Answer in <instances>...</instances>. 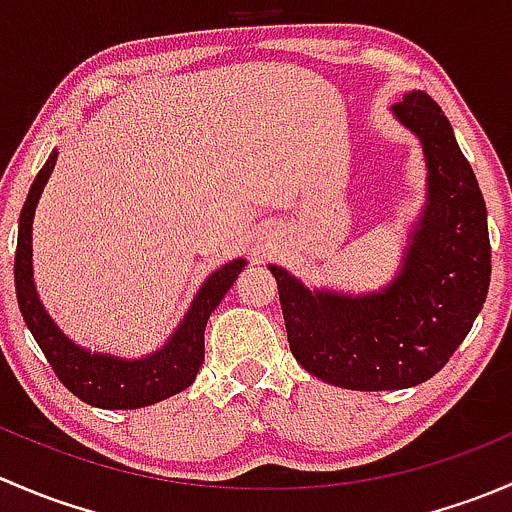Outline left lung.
I'll return each mask as SVG.
<instances>
[{"instance_id":"8db88e82","label":"left lung","mask_w":512,"mask_h":512,"mask_svg":"<svg viewBox=\"0 0 512 512\" xmlns=\"http://www.w3.org/2000/svg\"><path fill=\"white\" fill-rule=\"evenodd\" d=\"M421 141L426 208L379 292L309 289L270 265L294 359L327 384L391 391L423 384L446 366L483 309L490 285L488 213L476 173L441 106L411 91L391 106Z\"/></svg>"}]
</instances>
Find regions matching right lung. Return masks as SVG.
Masks as SVG:
<instances>
[{
    "instance_id": "right-lung-1",
    "label": "right lung",
    "mask_w": 512,
    "mask_h": 512,
    "mask_svg": "<svg viewBox=\"0 0 512 512\" xmlns=\"http://www.w3.org/2000/svg\"><path fill=\"white\" fill-rule=\"evenodd\" d=\"M54 165L56 151H51L49 160L29 188L27 203L19 215L17 255H14V287H17L19 309H22L24 322H27L29 332L34 334L46 361L71 394L79 396L86 404L98 406V409H143V406L158 404V401L188 389L205 359V324H208L213 309L223 302L232 282L237 280V275L245 267V260L227 262L225 267L215 270L205 280L183 322L178 324L173 337L158 352L141 356V359L86 352L84 347L71 342L56 327L54 319L46 314L44 304L39 302V294L34 287V210Z\"/></svg>"
}]
</instances>
